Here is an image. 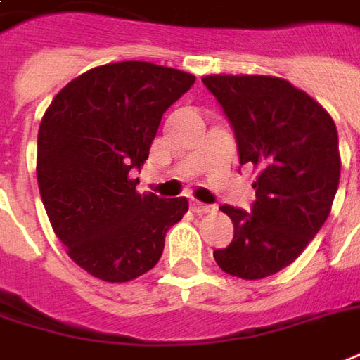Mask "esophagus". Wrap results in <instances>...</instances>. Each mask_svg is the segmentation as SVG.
Here are the masks:
<instances>
[{"mask_svg": "<svg viewBox=\"0 0 360 360\" xmlns=\"http://www.w3.org/2000/svg\"><path fill=\"white\" fill-rule=\"evenodd\" d=\"M192 212L198 213V215H205V213H213V212H215V205L202 204V202H198V200H194V202H192Z\"/></svg>", "mask_w": 360, "mask_h": 360, "instance_id": "1", "label": "esophagus"}]
</instances>
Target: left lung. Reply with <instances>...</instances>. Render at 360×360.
Listing matches in <instances>:
<instances>
[{"mask_svg":"<svg viewBox=\"0 0 360 360\" xmlns=\"http://www.w3.org/2000/svg\"><path fill=\"white\" fill-rule=\"evenodd\" d=\"M202 82L231 123L241 165L259 170L251 213L219 207L235 235L213 259L231 276L266 278L298 259L331 212L341 174L335 121L278 76L210 74Z\"/></svg>","mask_w":360,"mask_h":360,"instance_id":"left-lung-1","label":"left lung"}]
</instances>
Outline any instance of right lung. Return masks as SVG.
I'll return each mask as SVG.
<instances>
[{
  "mask_svg": "<svg viewBox=\"0 0 360 360\" xmlns=\"http://www.w3.org/2000/svg\"><path fill=\"white\" fill-rule=\"evenodd\" d=\"M194 74L153 62L96 66L62 88L44 111L37 182L56 237L80 269L129 282L155 266L186 198L139 194L129 172L148 158L160 119Z\"/></svg>",
  "mask_w": 360,
  "mask_h": 360,
  "instance_id": "add662e5",
  "label": "right lung"
}]
</instances>
